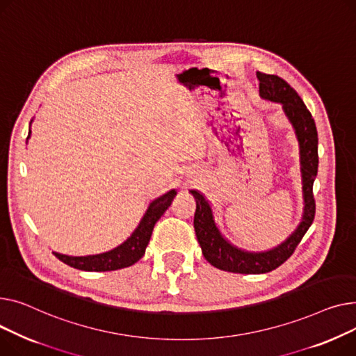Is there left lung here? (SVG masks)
Returning <instances> with one entry per match:
<instances>
[{
	"instance_id": "left-lung-1",
	"label": "left lung",
	"mask_w": 356,
	"mask_h": 356,
	"mask_svg": "<svg viewBox=\"0 0 356 356\" xmlns=\"http://www.w3.org/2000/svg\"><path fill=\"white\" fill-rule=\"evenodd\" d=\"M257 79L260 81V96L271 102L282 103L286 116L295 128L300 145L305 213L296 232L283 244L270 250V252L248 253L232 245L220 234L207 200L200 193L191 191L197 202L194 228L205 260L220 270L241 275L268 273V271L282 266L295 253L296 247L315 220L316 213V204L315 198H313V182L318 175L319 155L315 120H313L312 113L298 92L286 80L276 74H266L261 72H257Z\"/></svg>"
}]
</instances>
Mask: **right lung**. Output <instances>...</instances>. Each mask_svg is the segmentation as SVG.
I'll return each mask as SVG.
<instances>
[{
    "label": "right lung",
    "instance_id": "obj_1",
    "mask_svg": "<svg viewBox=\"0 0 356 356\" xmlns=\"http://www.w3.org/2000/svg\"><path fill=\"white\" fill-rule=\"evenodd\" d=\"M31 131H29L30 136ZM177 195V191L172 190L166 193L165 195L159 197L154 202H151L148 211L145 213L143 218L140 220L138 228L132 233V236L120 244L119 247L111 250L108 253H102L96 256H85V257H70L60 253H53L60 261L65 264L85 270V271H112L123 267H129L135 264L143 254L145 248L148 245L152 229L156 224V221L161 218V216L168 210L174 197Z\"/></svg>",
    "mask_w": 356,
    "mask_h": 356
}]
</instances>
